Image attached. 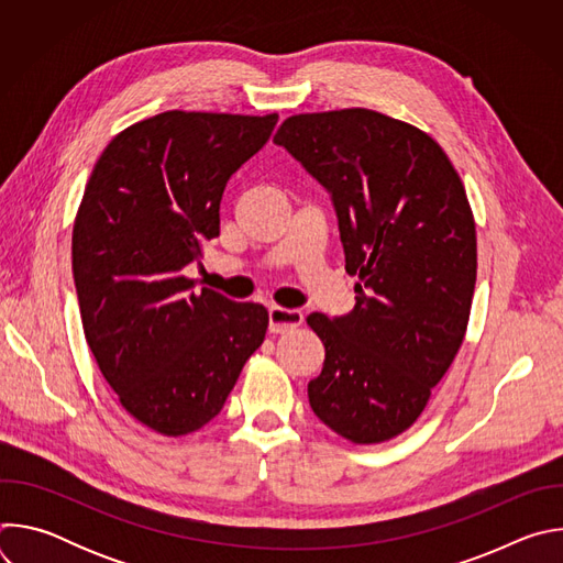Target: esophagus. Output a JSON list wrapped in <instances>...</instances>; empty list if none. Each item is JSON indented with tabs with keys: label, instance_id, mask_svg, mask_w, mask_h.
Listing matches in <instances>:
<instances>
[{
	"label": "esophagus",
	"instance_id": "esophagus-1",
	"mask_svg": "<svg viewBox=\"0 0 563 563\" xmlns=\"http://www.w3.org/2000/svg\"><path fill=\"white\" fill-rule=\"evenodd\" d=\"M302 325V313L298 309H285V307H269V332L272 334H285L294 328Z\"/></svg>",
	"mask_w": 563,
	"mask_h": 563
}]
</instances>
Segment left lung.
<instances>
[{
    "label": "left lung",
    "mask_w": 563,
    "mask_h": 563,
    "mask_svg": "<svg viewBox=\"0 0 563 563\" xmlns=\"http://www.w3.org/2000/svg\"><path fill=\"white\" fill-rule=\"evenodd\" d=\"M334 202L356 305L307 325L325 345L313 415L369 445L406 432L452 365L470 318L476 229L459 174L421 129L369 109L287 118L274 135Z\"/></svg>",
    "instance_id": "8db88e82"
}]
</instances>
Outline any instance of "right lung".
Instances as JSON below:
<instances>
[{
  "label": "right lung",
  "instance_id": "1",
  "mask_svg": "<svg viewBox=\"0 0 563 563\" xmlns=\"http://www.w3.org/2000/svg\"><path fill=\"white\" fill-rule=\"evenodd\" d=\"M269 115L165 111L118 133L73 224V278L87 343L122 408L183 437L224 406L269 313L183 272L220 235L227 180L258 153Z\"/></svg>",
  "mask_w": 563,
  "mask_h": 563
}]
</instances>
